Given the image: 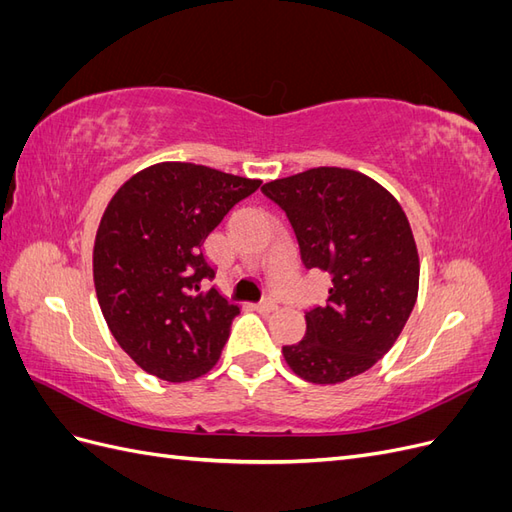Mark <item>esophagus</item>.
Instances as JSON below:
<instances>
[{"mask_svg":"<svg viewBox=\"0 0 512 512\" xmlns=\"http://www.w3.org/2000/svg\"><path fill=\"white\" fill-rule=\"evenodd\" d=\"M277 305H275V301H271V299H267V301H260L258 305H256V309L260 314H269V312H273Z\"/></svg>","mask_w":512,"mask_h":512,"instance_id":"obj_1","label":"esophagus"}]
</instances>
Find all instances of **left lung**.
Here are the masks:
<instances>
[{"mask_svg": "<svg viewBox=\"0 0 512 512\" xmlns=\"http://www.w3.org/2000/svg\"><path fill=\"white\" fill-rule=\"evenodd\" d=\"M294 228L305 269L331 275L327 305L305 314L284 359L299 378L337 384L393 348L418 294V252L391 192L350 168L318 166L262 185Z\"/></svg>", "mask_w": 512, "mask_h": 512, "instance_id": "left-lung-1", "label": "left lung"}]
</instances>
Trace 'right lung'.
I'll use <instances>...</instances> for the list:
<instances>
[{
    "instance_id": "add662e5",
    "label": "right lung",
    "mask_w": 512,
    "mask_h": 512,
    "mask_svg": "<svg viewBox=\"0 0 512 512\" xmlns=\"http://www.w3.org/2000/svg\"><path fill=\"white\" fill-rule=\"evenodd\" d=\"M260 179L190 162L153 164L108 203L94 245V284L117 344L166 382L205 376L218 363L239 305L200 290L215 271L203 243Z\"/></svg>"
}]
</instances>
